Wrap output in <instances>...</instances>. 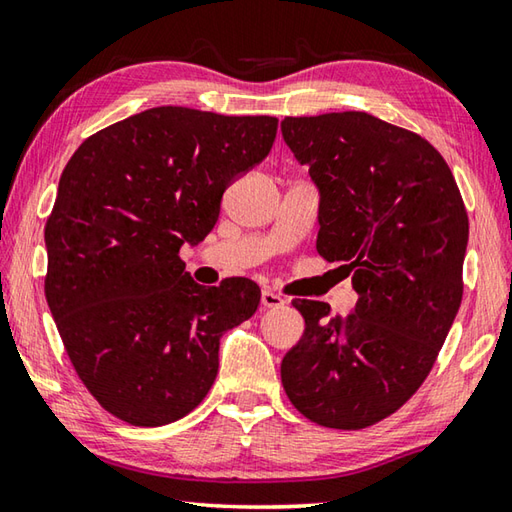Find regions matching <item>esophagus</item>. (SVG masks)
Listing matches in <instances>:
<instances>
[{
	"label": "esophagus",
	"mask_w": 512,
	"mask_h": 512,
	"mask_svg": "<svg viewBox=\"0 0 512 512\" xmlns=\"http://www.w3.org/2000/svg\"><path fill=\"white\" fill-rule=\"evenodd\" d=\"M260 305L265 307V310H272V307H283L285 305V298L281 294H274L265 289L263 294H260Z\"/></svg>",
	"instance_id": "obj_1"
}]
</instances>
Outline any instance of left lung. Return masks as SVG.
Masks as SVG:
<instances>
[{
  "mask_svg": "<svg viewBox=\"0 0 512 512\" xmlns=\"http://www.w3.org/2000/svg\"><path fill=\"white\" fill-rule=\"evenodd\" d=\"M283 138L318 187L316 249L341 260L359 301L330 318L294 301L303 339L285 354L289 401L310 421L361 430L426 381L464 294L468 214L441 153L363 111L285 118Z\"/></svg>",
  "mask_w": 512,
  "mask_h": 512,
  "instance_id": "1",
  "label": "left lung"
}]
</instances>
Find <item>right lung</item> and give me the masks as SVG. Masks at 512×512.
<instances>
[{"label":"right lung","mask_w":512,"mask_h":512,"mask_svg":"<svg viewBox=\"0 0 512 512\" xmlns=\"http://www.w3.org/2000/svg\"><path fill=\"white\" fill-rule=\"evenodd\" d=\"M278 120L156 106L86 138L64 167L44 240V292L66 354L131 426L207 397L223 334L258 310L249 278L191 281L178 252L214 229L225 189L267 158Z\"/></svg>","instance_id":"obj_1"}]
</instances>
